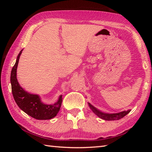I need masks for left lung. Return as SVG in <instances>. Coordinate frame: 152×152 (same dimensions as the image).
<instances>
[{
    "label": "left lung",
    "mask_w": 152,
    "mask_h": 152,
    "mask_svg": "<svg viewBox=\"0 0 152 152\" xmlns=\"http://www.w3.org/2000/svg\"><path fill=\"white\" fill-rule=\"evenodd\" d=\"M89 106L90 108L92 110V111L95 113V114L99 116L100 118H101L102 119H104V120H107V121H112V120H118V119H121L122 118H124V116H125L127 114H128L130 112V110L127 111H124L119 113H116V114H104L101 112L99 111L98 110H96L95 107L89 103Z\"/></svg>",
    "instance_id": "obj_1"
}]
</instances>
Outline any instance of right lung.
Returning <instances> with one entry per match:
<instances>
[{"label": "right lung", "instance_id": "obj_1", "mask_svg": "<svg viewBox=\"0 0 152 152\" xmlns=\"http://www.w3.org/2000/svg\"><path fill=\"white\" fill-rule=\"evenodd\" d=\"M21 53L22 50L19 52L16 62L12 68L10 76L12 91L16 104L23 111L32 118L43 120L53 118L59 111L63 101L62 96H60L56 103L52 105H47L40 101L38 95L29 94L21 88L16 78V72Z\"/></svg>", "mask_w": 152, "mask_h": 152}]
</instances>
